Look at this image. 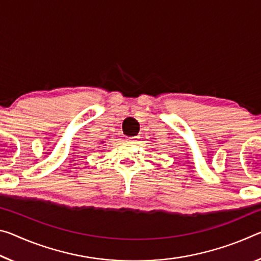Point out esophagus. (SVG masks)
Instances as JSON below:
<instances>
[{"mask_svg":"<svg viewBox=\"0 0 261 261\" xmlns=\"http://www.w3.org/2000/svg\"><path fill=\"white\" fill-rule=\"evenodd\" d=\"M138 138L139 137H126L125 140H126V142H129V143H136L138 140Z\"/></svg>","mask_w":261,"mask_h":261,"instance_id":"1","label":"esophagus"}]
</instances>
